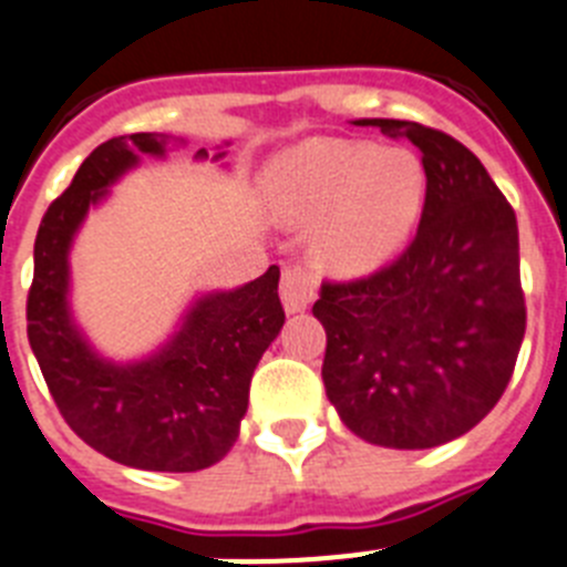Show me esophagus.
Returning a JSON list of instances; mask_svg holds the SVG:
<instances>
[{
	"instance_id": "1",
	"label": "esophagus",
	"mask_w": 567,
	"mask_h": 567,
	"mask_svg": "<svg viewBox=\"0 0 567 567\" xmlns=\"http://www.w3.org/2000/svg\"><path fill=\"white\" fill-rule=\"evenodd\" d=\"M316 290H319V279L310 268H302V265L285 268L282 285H279L285 313H305L313 305Z\"/></svg>"
}]
</instances>
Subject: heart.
<instances>
[{
    "instance_id": "b5f03b06",
    "label": "heart",
    "mask_w": 567,
    "mask_h": 567,
    "mask_svg": "<svg viewBox=\"0 0 567 567\" xmlns=\"http://www.w3.org/2000/svg\"><path fill=\"white\" fill-rule=\"evenodd\" d=\"M426 175L412 152L310 137L268 166L265 197L279 220L313 223L330 271L361 274L404 246L423 208Z\"/></svg>"
}]
</instances>
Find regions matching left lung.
<instances>
[{
    "label": "left lung",
    "mask_w": 567,
    "mask_h": 567,
    "mask_svg": "<svg viewBox=\"0 0 567 567\" xmlns=\"http://www.w3.org/2000/svg\"><path fill=\"white\" fill-rule=\"evenodd\" d=\"M421 150L426 200L415 239L355 282H324L313 316L328 333L321 379L353 435L432 449L497 404L525 333L517 217L483 163L415 121L359 118Z\"/></svg>",
    "instance_id": "left-lung-1"
}]
</instances>
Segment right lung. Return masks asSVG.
Returning a JSON list of instances; mask_svg holds the SVG:
<instances>
[{"label": "right lung", "mask_w": 567, "mask_h": 567, "mask_svg": "<svg viewBox=\"0 0 567 567\" xmlns=\"http://www.w3.org/2000/svg\"><path fill=\"white\" fill-rule=\"evenodd\" d=\"M169 144L183 141L161 132L112 137L53 200L35 234L28 339L55 406L81 441L132 468L197 472L223 461L237 441L254 370L285 324L277 265L239 288L195 296L169 339L132 361L99 353L70 305V251L90 208L141 157H166ZM195 157L206 161L208 152ZM223 157L217 150L212 161Z\"/></svg>", "instance_id": "obj_1"}]
</instances>
